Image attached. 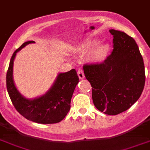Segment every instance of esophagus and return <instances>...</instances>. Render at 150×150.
Here are the masks:
<instances>
[{
  "mask_svg": "<svg viewBox=\"0 0 150 150\" xmlns=\"http://www.w3.org/2000/svg\"><path fill=\"white\" fill-rule=\"evenodd\" d=\"M77 74H78V76L80 78V80H83L84 79L85 76H84V73H83V70H82V69H79L77 71Z\"/></svg>",
  "mask_w": 150,
  "mask_h": 150,
  "instance_id": "esophagus-1",
  "label": "esophagus"
}]
</instances>
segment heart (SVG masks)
Here are the masks:
<instances>
[{
	"label": "heart",
	"mask_w": 150,
	"mask_h": 150,
	"mask_svg": "<svg viewBox=\"0 0 150 150\" xmlns=\"http://www.w3.org/2000/svg\"><path fill=\"white\" fill-rule=\"evenodd\" d=\"M100 41L93 38H86L80 46L81 52H90L91 58L94 62L101 63L105 61L110 54L109 44L102 43L99 44Z\"/></svg>",
	"instance_id": "b5f03b06"
}]
</instances>
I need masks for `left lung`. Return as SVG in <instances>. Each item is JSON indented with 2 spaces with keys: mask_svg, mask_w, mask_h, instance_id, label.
<instances>
[{
  "mask_svg": "<svg viewBox=\"0 0 150 150\" xmlns=\"http://www.w3.org/2000/svg\"><path fill=\"white\" fill-rule=\"evenodd\" d=\"M113 51L104 62L85 64L94 105L106 115H116L139 99L145 85V67L136 42L124 32L110 29Z\"/></svg>",
  "mask_w": 150,
  "mask_h": 150,
  "instance_id": "8db88e82",
  "label": "left lung"
}]
</instances>
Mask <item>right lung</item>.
<instances>
[{"instance_id":"1","label":"right lung","mask_w":150,"mask_h":150,"mask_svg":"<svg viewBox=\"0 0 150 150\" xmlns=\"http://www.w3.org/2000/svg\"><path fill=\"white\" fill-rule=\"evenodd\" d=\"M34 41L24 42L11 57L7 73V89L13 105L26 119L38 124H55L61 121L70 109V101L79 77L74 69L60 73L45 94L35 98H26L16 89L13 78V61L18 52Z\"/></svg>"}]
</instances>
